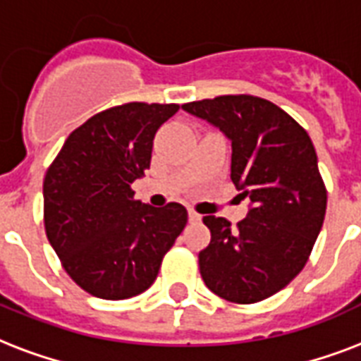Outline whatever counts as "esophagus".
<instances>
[{
    "mask_svg": "<svg viewBox=\"0 0 361 361\" xmlns=\"http://www.w3.org/2000/svg\"><path fill=\"white\" fill-rule=\"evenodd\" d=\"M200 219H202V215L197 214L195 209H189V221H191V223H197V221Z\"/></svg>",
    "mask_w": 361,
    "mask_h": 361,
    "instance_id": "34e87169",
    "label": "esophagus"
}]
</instances>
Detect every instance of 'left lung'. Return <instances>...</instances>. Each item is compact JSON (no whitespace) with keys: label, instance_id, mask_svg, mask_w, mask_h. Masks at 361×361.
Wrapping results in <instances>:
<instances>
[{"label":"left lung","instance_id":"left-lung-1","mask_svg":"<svg viewBox=\"0 0 361 361\" xmlns=\"http://www.w3.org/2000/svg\"><path fill=\"white\" fill-rule=\"evenodd\" d=\"M232 142L231 178L249 214L232 228L206 215L212 232L198 252L209 290L232 303H257L303 269L326 215V185L307 130L277 104L252 95H221L183 104Z\"/></svg>","mask_w":361,"mask_h":361}]
</instances>
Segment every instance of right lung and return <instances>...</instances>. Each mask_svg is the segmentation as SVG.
<instances>
[{
  "label": "right lung",
  "mask_w": 361,
  "mask_h": 361,
  "mask_svg": "<svg viewBox=\"0 0 361 361\" xmlns=\"http://www.w3.org/2000/svg\"><path fill=\"white\" fill-rule=\"evenodd\" d=\"M180 104L127 103L75 129L48 166L44 231L76 285L103 300H127L153 285L163 257L187 225L178 202L152 208L130 183L152 161L153 138Z\"/></svg>",
  "instance_id": "1"
}]
</instances>
